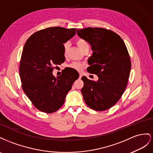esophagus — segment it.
<instances>
[{
    "label": "esophagus",
    "mask_w": 153,
    "mask_h": 153,
    "mask_svg": "<svg viewBox=\"0 0 153 153\" xmlns=\"http://www.w3.org/2000/svg\"><path fill=\"white\" fill-rule=\"evenodd\" d=\"M79 79H81V78L82 77V75H81V74H79Z\"/></svg>",
    "instance_id": "1"
}]
</instances>
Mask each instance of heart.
Instances as JSON below:
<instances>
[{
    "label": "heart",
    "mask_w": 153,
    "mask_h": 153,
    "mask_svg": "<svg viewBox=\"0 0 153 153\" xmlns=\"http://www.w3.org/2000/svg\"><path fill=\"white\" fill-rule=\"evenodd\" d=\"M77 44L78 46H79L80 49L82 51H83L85 48L89 47L88 42H87L85 40H84V39H82V38L77 39ZM70 45H71V44H70V43L68 42H65L63 44V51H64L65 56H66L67 54ZM83 67H84V65L79 62H73L71 64L69 65V67L77 70V71H81V70L83 68Z\"/></svg>",
    "instance_id": "heart-1"
}]
</instances>
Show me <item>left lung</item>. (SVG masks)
<instances>
[{"mask_svg":"<svg viewBox=\"0 0 153 153\" xmlns=\"http://www.w3.org/2000/svg\"><path fill=\"white\" fill-rule=\"evenodd\" d=\"M77 34L91 46L87 71L99 77L97 81L81 78L84 101L94 110H106L119 101L127 86L131 66L128 49L119 34L106 29H77Z\"/></svg>","mask_w":153,"mask_h":153,"instance_id":"left-lung-1","label":"left lung"}]
</instances>
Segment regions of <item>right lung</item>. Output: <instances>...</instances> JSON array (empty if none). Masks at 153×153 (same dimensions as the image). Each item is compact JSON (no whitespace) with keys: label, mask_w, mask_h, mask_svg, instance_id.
<instances>
[{"label":"right lung","mask_w":153,"mask_h":153,"mask_svg":"<svg viewBox=\"0 0 153 153\" xmlns=\"http://www.w3.org/2000/svg\"><path fill=\"white\" fill-rule=\"evenodd\" d=\"M76 31V28H46L33 34L25 43L20 62L22 87L38 110L51 113L59 110L79 77L72 68L65 69L57 77L52 74L55 65L65 60L63 43Z\"/></svg>","instance_id":"obj_1"}]
</instances>
